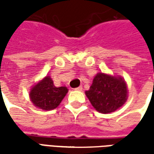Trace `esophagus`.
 <instances>
[{"mask_svg":"<svg viewBox=\"0 0 154 154\" xmlns=\"http://www.w3.org/2000/svg\"><path fill=\"white\" fill-rule=\"evenodd\" d=\"M74 90H75V91H82V86H80L79 87L75 88Z\"/></svg>","mask_w":154,"mask_h":154,"instance_id":"34e87169","label":"esophagus"}]
</instances>
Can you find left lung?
<instances>
[{
    "mask_svg": "<svg viewBox=\"0 0 154 154\" xmlns=\"http://www.w3.org/2000/svg\"><path fill=\"white\" fill-rule=\"evenodd\" d=\"M86 95L97 111L103 114L114 112L127 101V84L122 77L98 73Z\"/></svg>",
    "mask_w": 154,
    "mask_h": 154,
    "instance_id": "8db88e82",
    "label": "left lung"
}]
</instances>
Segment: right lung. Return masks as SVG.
<instances>
[{
	"label": "right lung",
	"mask_w": 154,
	"mask_h": 154,
	"mask_svg": "<svg viewBox=\"0 0 154 154\" xmlns=\"http://www.w3.org/2000/svg\"><path fill=\"white\" fill-rule=\"evenodd\" d=\"M68 92L66 86L56 87L51 77L46 76L32 87L29 96L36 107L44 110H51L60 104Z\"/></svg>",
	"instance_id": "add662e5"
}]
</instances>
